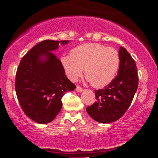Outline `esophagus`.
Masks as SVG:
<instances>
[{
	"instance_id": "1",
	"label": "esophagus",
	"mask_w": 158,
	"mask_h": 158,
	"mask_svg": "<svg viewBox=\"0 0 158 158\" xmlns=\"http://www.w3.org/2000/svg\"><path fill=\"white\" fill-rule=\"evenodd\" d=\"M76 90H77V92H79V93H80V92H82V90H83V89L82 88H81V87H79V86H77V88H76Z\"/></svg>"
}]
</instances>
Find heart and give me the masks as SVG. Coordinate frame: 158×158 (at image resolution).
<instances>
[{
    "label": "heart",
    "mask_w": 158,
    "mask_h": 158,
    "mask_svg": "<svg viewBox=\"0 0 158 158\" xmlns=\"http://www.w3.org/2000/svg\"><path fill=\"white\" fill-rule=\"evenodd\" d=\"M61 64L70 80L75 81L84 73L94 88L109 85L119 68V52L113 48L98 43H88L73 48L70 54L60 58Z\"/></svg>",
    "instance_id": "heart-1"
}]
</instances>
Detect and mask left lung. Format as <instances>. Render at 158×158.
Listing matches in <instances>:
<instances>
[{"label":"left lung","instance_id":"8db88e82","mask_svg":"<svg viewBox=\"0 0 158 158\" xmlns=\"http://www.w3.org/2000/svg\"><path fill=\"white\" fill-rule=\"evenodd\" d=\"M118 75L104 89L94 90L97 102L86 108L89 116L100 123L117 121L129 108L138 87L137 69L135 60L123 47Z\"/></svg>","mask_w":158,"mask_h":158}]
</instances>
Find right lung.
I'll return each instance as SVG.
<instances>
[{
  "instance_id": "right-lung-1",
  "label": "right lung",
  "mask_w": 158,
  "mask_h": 158,
  "mask_svg": "<svg viewBox=\"0 0 158 158\" xmlns=\"http://www.w3.org/2000/svg\"><path fill=\"white\" fill-rule=\"evenodd\" d=\"M70 41L45 40L22 58L15 78V91L25 114L35 123L47 124L62 107L61 98L76 86L67 78L61 61L52 52Z\"/></svg>"
}]
</instances>
